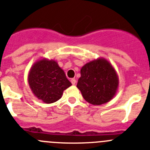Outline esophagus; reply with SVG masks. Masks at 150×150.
Returning <instances> with one entry per match:
<instances>
[{
	"instance_id": "esophagus-1",
	"label": "esophagus",
	"mask_w": 150,
	"mask_h": 150,
	"mask_svg": "<svg viewBox=\"0 0 150 150\" xmlns=\"http://www.w3.org/2000/svg\"><path fill=\"white\" fill-rule=\"evenodd\" d=\"M71 83L73 85H75V83H76V80H75V78H72V79H71Z\"/></svg>"
}]
</instances>
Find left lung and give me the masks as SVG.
I'll list each match as a JSON object with an SVG mask.
<instances>
[{"label":"left lung","mask_w":150,"mask_h":150,"mask_svg":"<svg viewBox=\"0 0 150 150\" xmlns=\"http://www.w3.org/2000/svg\"><path fill=\"white\" fill-rule=\"evenodd\" d=\"M118 86L117 72L105 58L91 60L83 66L77 83L83 98L93 105H100L111 100Z\"/></svg>","instance_id":"obj_1"}]
</instances>
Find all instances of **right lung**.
<instances>
[{
  "label": "right lung",
  "instance_id": "obj_1",
  "mask_svg": "<svg viewBox=\"0 0 150 150\" xmlns=\"http://www.w3.org/2000/svg\"><path fill=\"white\" fill-rule=\"evenodd\" d=\"M28 80L35 96L46 104L59 100L63 91L72 85L57 62L46 58L33 63Z\"/></svg>",
  "mask_w": 150,
  "mask_h": 150
}]
</instances>
